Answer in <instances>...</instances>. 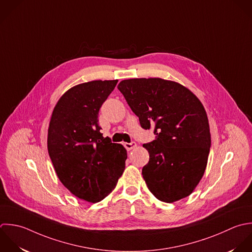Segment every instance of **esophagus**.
I'll use <instances>...</instances> for the list:
<instances>
[{
  "instance_id": "obj_1",
  "label": "esophagus",
  "mask_w": 252,
  "mask_h": 252,
  "mask_svg": "<svg viewBox=\"0 0 252 252\" xmlns=\"http://www.w3.org/2000/svg\"><path fill=\"white\" fill-rule=\"evenodd\" d=\"M124 146L126 147V149L127 151H130L132 149H134L136 147V143L135 142H130V143H127V142H125L124 143Z\"/></svg>"
}]
</instances>
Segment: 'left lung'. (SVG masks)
Here are the masks:
<instances>
[{
  "label": "left lung",
  "instance_id": "obj_1",
  "mask_svg": "<svg viewBox=\"0 0 252 252\" xmlns=\"http://www.w3.org/2000/svg\"><path fill=\"white\" fill-rule=\"evenodd\" d=\"M123 93L142 128L156 139L143 144L149 162L143 179L153 195L167 203L189 196L202 179L211 147L206 111L184 85L159 77L122 80Z\"/></svg>",
  "mask_w": 252,
  "mask_h": 252
}]
</instances>
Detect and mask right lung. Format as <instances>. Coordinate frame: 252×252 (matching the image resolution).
Instances as JSON below:
<instances>
[{"instance_id": "1", "label": "right lung", "mask_w": 252, "mask_h": 252, "mask_svg": "<svg viewBox=\"0 0 252 252\" xmlns=\"http://www.w3.org/2000/svg\"><path fill=\"white\" fill-rule=\"evenodd\" d=\"M118 80H93L68 89L48 128V152L61 183L76 197L96 203L116 188L126 150L100 132L98 114Z\"/></svg>"}]
</instances>
